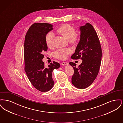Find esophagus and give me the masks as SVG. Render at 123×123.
<instances>
[{
    "label": "esophagus",
    "instance_id": "esophagus-1",
    "mask_svg": "<svg viewBox=\"0 0 123 123\" xmlns=\"http://www.w3.org/2000/svg\"><path fill=\"white\" fill-rule=\"evenodd\" d=\"M68 64H69L68 63H67V62H62L61 63V64L62 65H68Z\"/></svg>",
    "mask_w": 123,
    "mask_h": 123
}]
</instances>
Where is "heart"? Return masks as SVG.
<instances>
[{"label":"heart","instance_id":"heart-1","mask_svg":"<svg viewBox=\"0 0 123 123\" xmlns=\"http://www.w3.org/2000/svg\"><path fill=\"white\" fill-rule=\"evenodd\" d=\"M57 32L68 40L70 43H74L78 40V35L76 33L75 28L69 24H64L60 26L57 30ZM54 35L52 32H49L45 36V42L47 46L50 47L53 44ZM70 49H60L54 53L56 58L60 59H64L70 53Z\"/></svg>","mask_w":123,"mask_h":123}]
</instances>
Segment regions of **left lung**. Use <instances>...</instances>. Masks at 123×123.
I'll use <instances>...</instances> for the list:
<instances>
[{"label": "left lung", "mask_w": 123, "mask_h": 123, "mask_svg": "<svg viewBox=\"0 0 123 123\" xmlns=\"http://www.w3.org/2000/svg\"><path fill=\"white\" fill-rule=\"evenodd\" d=\"M80 40L71 59H81V64L70 62L74 73L71 82L76 88L84 89L89 87L97 76L101 64L102 50L96 32L91 24L80 27Z\"/></svg>", "instance_id": "left-lung-1"}]
</instances>
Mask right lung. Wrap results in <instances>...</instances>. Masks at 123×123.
Wrapping results in <instances>:
<instances>
[{"mask_svg": "<svg viewBox=\"0 0 123 123\" xmlns=\"http://www.w3.org/2000/svg\"><path fill=\"white\" fill-rule=\"evenodd\" d=\"M53 29L51 24L35 23L30 26L25 37L24 70L33 86L42 92L53 88V70L60 67L59 63L53 61L47 67L42 61L43 53L47 50L45 36Z\"/></svg>", "mask_w": 123, "mask_h": 123, "instance_id": "obj_1", "label": "right lung"}]
</instances>
